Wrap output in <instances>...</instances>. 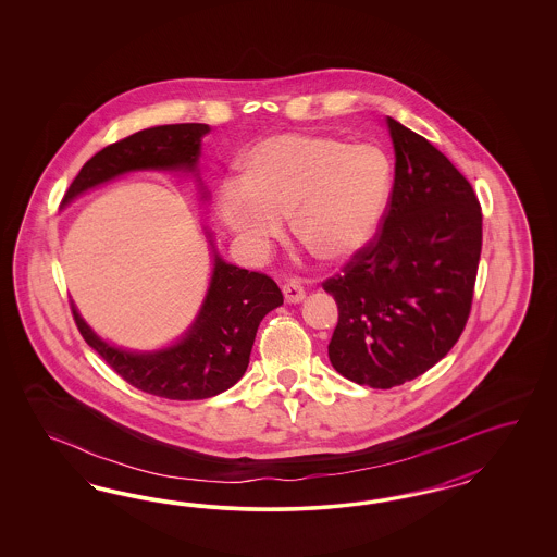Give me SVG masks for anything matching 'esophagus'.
Returning a JSON list of instances; mask_svg holds the SVG:
<instances>
[{"mask_svg":"<svg viewBox=\"0 0 557 557\" xmlns=\"http://www.w3.org/2000/svg\"><path fill=\"white\" fill-rule=\"evenodd\" d=\"M282 292H284V298H286L287 304L302 302L304 298H306V292H304V287L298 282H287L282 287Z\"/></svg>","mask_w":557,"mask_h":557,"instance_id":"34e87169","label":"esophagus"}]
</instances>
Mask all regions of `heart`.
Returning <instances> with one entry per match:
<instances>
[{"mask_svg":"<svg viewBox=\"0 0 557 557\" xmlns=\"http://www.w3.org/2000/svg\"><path fill=\"white\" fill-rule=\"evenodd\" d=\"M392 161L375 145H349L333 136L287 133L257 143L245 177L219 189L224 226L261 253L284 226L326 261L359 253L384 219L392 191Z\"/></svg>","mask_w":557,"mask_h":557,"instance_id":"heart-1","label":"heart"}]
</instances>
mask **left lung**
Listing matches in <instances>:
<instances>
[{
    "label": "left lung",
    "mask_w": 557,
    "mask_h": 557,
    "mask_svg": "<svg viewBox=\"0 0 557 557\" xmlns=\"http://www.w3.org/2000/svg\"><path fill=\"white\" fill-rule=\"evenodd\" d=\"M394 186L370 243L322 287L338 308L333 368L388 389L451 351L472 310L482 208L470 182L424 136L386 120Z\"/></svg>",
    "instance_id": "obj_1"
}]
</instances>
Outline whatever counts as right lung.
<instances>
[{"label":"right lung","instance_id":"1","mask_svg":"<svg viewBox=\"0 0 557 557\" xmlns=\"http://www.w3.org/2000/svg\"><path fill=\"white\" fill-rule=\"evenodd\" d=\"M208 124H168L140 131L96 152L65 191L79 194L138 169L194 171ZM284 304L282 289L259 271L240 270L214 253V271L191 329L175 345L152 354H133L101 341L71 304L85 343L124 382L169 400H203L235 386L249 366L259 322Z\"/></svg>","mask_w":557,"mask_h":557}]
</instances>
